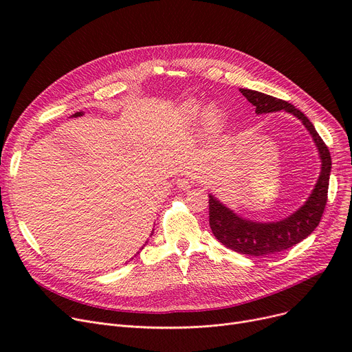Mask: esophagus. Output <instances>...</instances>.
Instances as JSON below:
<instances>
[{"label": "esophagus", "instance_id": "34e87169", "mask_svg": "<svg viewBox=\"0 0 352 352\" xmlns=\"http://www.w3.org/2000/svg\"><path fill=\"white\" fill-rule=\"evenodd\" d=\"M177 187L179 188V190H190L191 187H192V181L190 179V178H187V177H182V178H178L177 179Z\"/></svg>", "mask_w": 352, "mask_h": 352}]
</instances>
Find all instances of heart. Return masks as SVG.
I'll return each mask as SVG.
<instances>
[{"mask_svg": "<svg viewBox=\"0 0 352 352\" xmlns=\"http://www.w3.org/2000/svg\"><path fill=\"white\" fill-rule=\"evenodd\" d=\"M186 111H187V114H188L190 117H197V116L199 114L201 107H199V104H198V102L191 101V102H188V104H187ZM207 118H208V121H210V122H217V121H218V114L215 113V111H210V113L207 114Z\"/></svg>", "mask_w": 352, "mask_h": 352, "instance_id": "obj_1", "label": "heart"}]
</instances>
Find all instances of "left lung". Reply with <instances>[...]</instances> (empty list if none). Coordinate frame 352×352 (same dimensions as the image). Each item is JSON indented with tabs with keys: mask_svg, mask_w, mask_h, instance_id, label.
I'll list each match as a JSON object with an SVG mask.
<instances>
[{
	"mask_svg": "<svg viewBox=\"0 0 352 352\" xmlns=\"http://www.w3.org/2000/svg\"><path fill=\"white\" fill-rule=\"evenodd\" d=\"M239 91L255 107L256 114L284 109L301 120L316 141L322 161L318 182L308 201L297 212L278 223L263 224L243 219L210 195V227L218 241L239 254L263 256L288 250L301 243L320 224L328 199L331 154L312 122L298 108L284 100L267 96L264 92L245 88H239Z\"/></svg>",
	"mask_w": 352,
	"mask_h": 352,
	"instance_id": "left-lung-1",
	"label": "left lung"
}]
</instances>
